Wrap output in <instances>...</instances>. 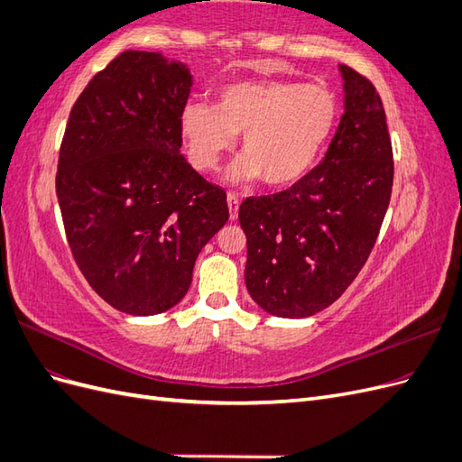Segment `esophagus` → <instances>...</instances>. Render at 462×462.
<instances>
[{"mask_svg": "<svg viewBox=\"0 0 462 462\" xmlns=\"http://www.w3.org/2000/svg\"><path fill=\"white\" fill-rule=\"evenodd\" d=\"M239 204H241L239 197H236L235 192H229L227 194V206H229V216H231L233 221L239 217Z\"/></svg>", "mask_w": 462, "mask_h": 462, "instance_id": "34e87169", "label": "esophagus"}]
</instances>
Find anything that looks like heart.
Wrapping results in <instances>:
<instances>
[{
    "label": "heart",
    "instance_id": "1",
    "mask_svg": "<svg viewBox=\"0 0 462 462\" xmlns=\"http://www.w3.org/2000/svg\"><path fill=\"white\" fill-rule=\"evenodd\" d=\"M339 121V104L324 87L295 80H245L223 87L216 106L189 102L180 134L189 160L212 171L243 134L245 158L229 171L233 183L263 179L268 187L297 183L316 165Z\"/></svg>",
    "mask_w": 462,
    "mask_h": 462
}]
</instances>
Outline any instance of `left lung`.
Returning <instances> with one entry per match:
<instances>
[{"mask_svg":"<svg viewBox=\"0 0 462 462\" xmlns=\"http://www.w3.org/2000/svg\"><path fill=\"white\" fill-rule=\"evenodd\" d=\"M345 114L318 167L291 189L239 208L245 283L272 316L309 318L337 300L366 263L393 187V150L374 85L339 65Z\"/></svg>","mask_w":462,"mask_h":462,"instance_id":"left-lung-1","label":"left lung"}]
</instances>
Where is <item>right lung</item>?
Listing matches in <instances>:
<instances>
[{"mask_svg": "<svg viewBox=\"0 0 462 462\" xmlns=\"http://www.w3.org/2000/svg\"><path fill=\"white\" fill-rule=\"evenodd\" d=\"M189 67L129 50L69 116L55 190L69 246L107 304L131 316L173 309L194 262L229 219L227 194L180 153Z\"/></svg>", "mask_w": 462, "mask_h": 462, "instance_id": "obj_1", "label": "right lung"}]
</instances>
